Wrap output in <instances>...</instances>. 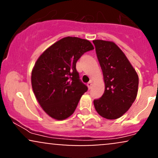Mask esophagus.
<instances>
[{
	"label": "esophagus",
	"mask_w": 158,
	"mask_h": 158,
	"mask_svg": "<svg viewBox=\"0 0 158 158\" xmlns=\"http://www.w3.org/2000/svg\"><path fill=\"white\" fill-rule=\"evenodd\" d=\"M87 85H88V88H89V89H90V88H91V87H92V85H93V81L90 80L89 82H88V84H87Z\"/></svg>",
	"instance_id": "esophagus-1"
}]
</instances>
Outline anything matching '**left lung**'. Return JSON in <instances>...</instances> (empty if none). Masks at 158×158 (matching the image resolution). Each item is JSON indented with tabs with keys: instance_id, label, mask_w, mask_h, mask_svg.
Segmentation results:
<instances>
[{
	"instance_id": "obj_1",
	"label": "left lung",
	"mask_w": 158,
	"mask_h": 158,
	"mask_svg": "<svg viewBox=\"0 0 158 158\" xmlns=\"http://www.w3.org/2000/svg\"><path fill=\"white\" fill-rule=\"evenodd\" d=\"M93 42L105 83L104 94L94 101V107L104 118H119L128 111L136 99L138 75L115 43L104 40H94Z\"/></svg>"
}]
</instances>
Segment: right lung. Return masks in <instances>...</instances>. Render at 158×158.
<instances>
[{
  "instance_id": "right-lung-1",
  "label": "right lung",
  "mask_w": 158,
  "mask_h": 158,
  "mask_svg": "<svg viewBox=\"0 0 158 158\" xmlns=\"http://www.w3.org/2000/svg\"><path fill=\"white\" fill-rule=\"evenodd\" d=\"M88 40L64 37L39 56L31 73L32 90L44 112L64 120L75 111L88 87L80 81L76 63L85 52L94 50Z\"/></svg>"
}]
</instances>
